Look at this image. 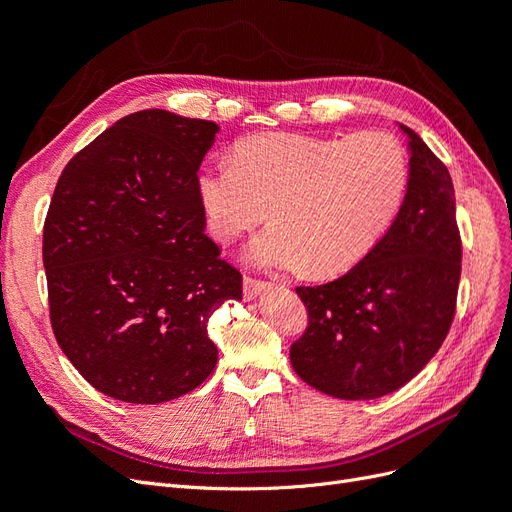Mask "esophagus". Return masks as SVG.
<instances>
[{"label":"esophagus","instance_id":"34e87169","mask_svg":"<svg viewBox=\"0 0 512 512\" xmlns=\"http://www.w3.org/2000/svg\"><path fill=\"white\" fill-rule=\"evenodd\" d=\"M269 286H271V284L254 280V277H245V280H243V297H245L247 301H252V299L258 297V294H260L262 290H267Z\"/></svg>","mask_w":512,"mask_h":512}]
</instances>
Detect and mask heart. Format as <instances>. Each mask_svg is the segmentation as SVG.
I'll list each match as a JSON object with an SVG mask.
<instances>
[{"label": "heart", "mask_w": 512, "mask_h": 512, "mask_svg": "<svg viewBox=\"0 0 512 512\" xmlns=\"http://www.w3.org/2000/svg\"><path fill=\"white\" fill-rule=\"evenodd\" d=\"M408 185L406 149L386 132L258 134L243 138L232 162L200 168L196 192L220 243L271 215L273 224L247 250L254 265L335 275L389 232Z\"/></svg>", "instance_id": "heart-1"}]
</instances>
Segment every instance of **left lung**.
Listing matches in <instances>:
<instances>
[{"mask_svg":"<svg viewBox=\"0 0 512 512\" xmlns=\"http://www.w3.org/2000/svg\"><path fill=\"white\" fill-rule=\"evenodd\" d=\"M410 138V185L378 245L337 280L299 286L307 329L290 346L299 378L337 399L401 389L446 339L455 318L461 237L448 168Z\"/></svg>","mask_w":512,"mask_h":512,"instance_id":"left-lung-1","label":"left lung"}]
</instances>
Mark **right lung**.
Masks as SVG:
<instances>
[{"mask_svg": "<svg viewBox=\"0 0 512 512\" xmlns=\"http://www.w3.org/2000/svg\"><path fill=\"white\" fill-rule=\"evenodd\" d=\"M218 123L149 108L66 164L44 220L42 262L59 348L100 393L162 404L218 363L211 314L241 273L205 235L198 168Z\"/></svg>", "mask_w": 512, "mask_h": 512, "instance_id": "obj_1", "label": "right lung"}]
</instances>
